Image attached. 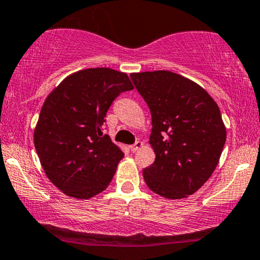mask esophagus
Wrapping results in <instances>:
<instances>
[{"label":"esophagus","mask_w":260,"mask_h":260,"mask_svg":"<svg viewBox=\"0 0 260 260\" xmlns=\"http://www.w3.org/2000/svg\"><path fill=\"white\" fill-rule=\"evenodd\" d=\"M143 146V141H137V143H134L133 145L129 146V149L132 152H136V151H138L140 149V147Z\"/></svg>","instance_id":"esophagus-1"}]
</instances>
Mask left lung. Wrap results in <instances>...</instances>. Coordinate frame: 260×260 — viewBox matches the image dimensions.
Segmentation results:
<instances>
[{
  "label": "left lung",
  "instance_id": "obj_1",
  "mask_svg": "<svg viewBox=\"0 0 260 260\" xmlns=\"http://www.w3.org/2000/svg\"><path fill=\"white\" fill-rule=\"evenodd\" d=\"M152 117L154 162L143 170L152 192L168 199L193 194L212 175L225 144L219 108L198 84L169 71L131 74Z\"/></svg>",
  "mask_w": 260,
  "mask_h": 260
}]
</instances>
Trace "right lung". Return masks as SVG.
Wrapping results in <instances>:
<instances>
[{
    "label": "right lung",
    "mask_w": 260,
    "mask_h": 260,
    "mask_svg": "<svg viewBox=\"0 0 260 260\" xmlns=\"http://www.w3.org/2000/svg\"><path fill=\"white\" fill-rule=\"evenodd\" d=\"M133 90L126 73L87 68L64 79L47 97L35 147L49 180L64 194L88 199L109 186L123 152L103 133L115 98Z\"/></svg>",
    "instance_id": "obj_1"
}]
</instances>
